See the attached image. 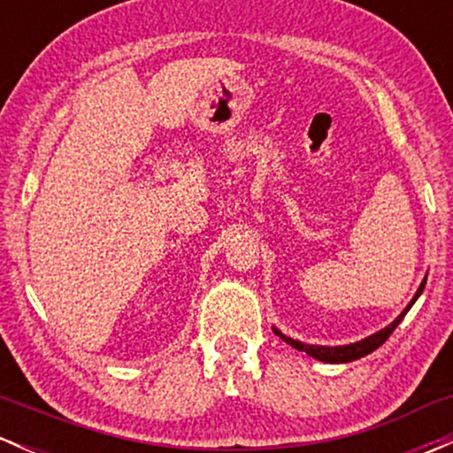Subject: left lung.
Wrapping results in <instances>:
<instances>
[{"mask_svg":"<svg viewBox=\"0 0 453 453\" xmlns=\"http://www.w3.org/2000/svg\"><path fill=\"white\" fill-rule=\"evenodd\" d=\"M424 285H426V279L422 280V285H419V289H418V294H415V298L411 300L407 309H404L403 313H400V315L396 317V319L392 321V324H389L388 327H383V330L375 332V334H372V336H368V339H364V341H360V342H353V345H345V347H321V345H304V342H300V341H294V339H289V336H283V334H280L279 330H274V334H279L280 339H283L285 342H288V345H292L294 349H298V351H304V353H309L311 357H315V360H319V362H330V364L353 362V360H357V357H364V356H368V353H372V351L377 349V347H381L383 342H386V341L389 339V334H392V332L396 330V326L400 324V321H403V317L407 315V311L411 309V306H413L415 300L419 298V294L424 292Z\"/></svg>","mask_w":453,"mask_h":453,"instance_id":"left-lung-1","label":"left lung"}]
</instances>
